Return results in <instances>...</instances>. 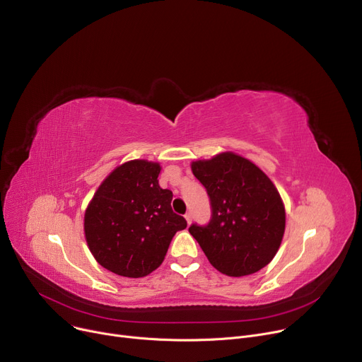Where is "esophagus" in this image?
I'll return each instance as SVG.
<instances>
[{
    "label": "esophagus",
    "mask_w": 362,
    "mask_h": 362,
    "mask_svg": "<svg viewBox=\"0 0 362 362\" xmlns=\"http://www.w3.org/2000/svg\"><path fill=\"white\" fill-rule=\"evenodd\" d=\"M185 218H186L187 224L192 223V214H191V213H186V214H185Z\"/></svg>",
    "instance_id": "1"
}]
</instances>
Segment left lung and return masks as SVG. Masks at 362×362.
Masks as SVG:
<instances>
[{
    "instance_id": "left-lung-1",
    "label": "left lung",
    "mask_w": 362,
    "mask_h": 362,
    "mask_svg": "<svg viewBox=\"0 0 362 362\" xmlns=\"http://www.w3.org/2000/svg\"><path fill=\"white\" fill-rule=\"evenodd\" d=\"M210 198L211 218L189 227L220 273L242 277L264 269L284 233V206L273 182L250 160L232 152L192 163Z\"/></svg>"
}]
</instances>
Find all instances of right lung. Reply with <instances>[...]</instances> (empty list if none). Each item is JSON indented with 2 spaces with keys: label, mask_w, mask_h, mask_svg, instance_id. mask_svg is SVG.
<instances>
[{
  "label": "right lung",
  "mask_w": 362,
  "mask_h": 362,
  "mask_svg": "<svg viewBox=\"0 0 362 362\" xmlns=\"http://www.w3.org/2000/svg\"><path fill=\"white\" fill-rule=\"evenodd\" d=\"M160 164L135 160L101 183L85 213L89 250L104 269L144 277L158 269L185 217L171 210L173 192L158 185Z\"/></svg>",
  "instance_id": "obj_1"
}]
</instances>
